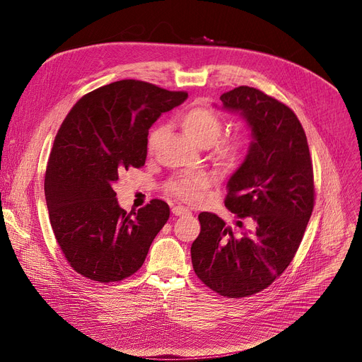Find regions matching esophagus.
<instances>
[{
  "instance_id": "34e87169",
  "label": "esophagus",
  "mask_w": 362,
  "mask_h": 362,
  "mask_svg": "<svg viewBox=\"0 0 362 362\" xmlns=\"http://www.w3.org/2000/svg\"><path fill=\"white\" fill-rule=\"evenodd\" d=\"M173 214L175 216H183V214H189V210L187 208H185V206H182V205H176V206H173Z\"/></svg>"
}]
</instances>
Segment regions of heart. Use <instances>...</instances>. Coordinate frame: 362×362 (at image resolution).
<instances>
[{"instance_id": "b5f03b06", "label": "heart", "mask_w": 362, "mask_h": 362, "mask_svg": "<svg viewBox=\"0 0 362 362\" xmlns=\"http://www.w3.org/2000/svg\"><path fill=\"white\" fill-rule=\"evenodd\" d=\"M180 124L186 135L199 146L211 145L214 156L223 163H233L242 149V142L238 138H221L217 139L221 133V119L211 110L204 107H194L185 111L180 117ZM164 129L156 126L149 132L146 139V149L152 152L158 145ZM214 183V177L208 171H189L175 176L167 185L168 192L177 199L189 204H197L204 198V194Z\"/></svg>"}]
</instances>
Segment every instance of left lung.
Masks as SVG:
<instances>
[{
	"mask_svg": "<svg viewBox=\"0 0 362 362\" xmlns=\"http://www.w3.org/2000/svg\"><path fill=\"white\" fill-rule=\"evenodd\" d=\"M220 100L223 110L240 114L252 136L224 201L239 230L201 213L191 255L208 288L245 298L269 288L293 259L314 208L313 163L305 132L288 105L250 86Z\"/></svg>",
	"mask_w": 362,
	"mask_h": 362,
	"instance_id": "1",
	"label": "left lung"
}]
</instances>
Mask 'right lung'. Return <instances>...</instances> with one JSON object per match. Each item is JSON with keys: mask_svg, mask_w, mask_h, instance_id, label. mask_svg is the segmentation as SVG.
Masks as SVG:
<instances>
[{"mask_svg": "<svg viewBox=\"0 0 362 362\" xmlns=\"http://www.w3.org/2000/svg\"><path fill=\"white\" fill-rule=\"evenodd\" d=\"M186 98L126 79L89 92L66 116L47 165L45 199L55 239L79 274L108 283L142 267L170 208L152 199L127 214L114 185L145 164L149 127Z\"/></svg>", "mask_w": 362, "mask_h": 362, "instance_id": "obj_1", "label": "right lung"}]
</instances>
